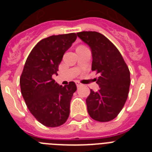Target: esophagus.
I'll use <instances>...</instances> for the list:
<instances>
[{"label": "esophagus", "mask_w": 152, "mask_h": 152, "mask_svg": "<svg viewBox=\"0 0 152 152\" xmlns=\"http://www.w3.org/2000/svg\"><path fill=\"white\" fill-rule=\"evenodd\" d=\"M75 84H76V85H77V88H78V87H80V86H81V84H80V83H79L78 81H76V82H75Z\"/></svg>", "instance_id": "obj_1"}]
</instances>
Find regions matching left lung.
I'll use <instances>...</instances> for the list:
<instances>
[{"mask_svg": "<svg viewBox=\"0 0 152 152\" xmlns=\"http://www.w3.org/2000/svg\"><path fill=\"white\" fill-rule=\"evenodd\" d=\"M77 36L91 47V70L100 75L96 79L100 90H91L86 99L88 112L93 119L109 122L123 108L130 86V72L119 51L105 36L95 31H83Z\"/></svg>", "mask_w": 152, "mask_h": 152, "instance_id": "1", "label": "left lung"}]
</instances>
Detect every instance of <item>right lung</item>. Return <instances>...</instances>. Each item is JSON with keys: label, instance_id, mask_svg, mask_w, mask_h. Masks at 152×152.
I'll return each instance as SVG.
<instances>
[{"label": "right lung", "instance_id": "obj_1", "mask_svg": "<svg viewBox=\"0 0 152 152\" xmlns=\"http://www.w3.org/2000/svg\"><path fill=\"white\" fill-rule=\"evenodd\" d=\"M77 39L68 33L40 40L26 59L20 78L21 94L30 113L47 127H58L67 121L76 84L58 85L52 78L58 75L64 52Z\"/></svg>", "mask_w": 152, "mask_h": 152}]
</instances>
